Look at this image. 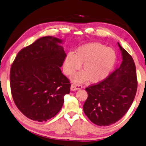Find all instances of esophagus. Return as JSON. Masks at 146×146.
I'll use <instances>...</instances> for the list:
<instances>
[{"label": "esophagus", "mask_w": 146, "mask_h": 146, "mask_svg": "<svg viewBox=\"0 0 146 146\" xmlns=\"http://www.w3.org/2000/svg\"><path fill=\"white\" fill-rule=\"evenodd\" d=\"M82 86L80 84H72L71 86V91H76V90L81 89Z\"/></svg>", "instance_id": "esophagus-1"}]
</instances>
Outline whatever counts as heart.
Masks as SVG:
<instances>
[{"instance_id":"obj_1","label":"heart","mask_w":146,"mask_h":146,"mask_svg":"<svg viewBox=\"0 0 146 146\" xmlns=\"http://www.w3.org/2000/svg\"><path fill=\"white\" fill-rule=\"evenodd\" d=\"M115 54L112 48L105 47L99 43H89L80 46L75 54L68 53L64 61V72L71 75L80 68L82 71L72 77L75 82H82L88 79L98 83L107 77L115 62Z\"/></svg>"}]
</instances>
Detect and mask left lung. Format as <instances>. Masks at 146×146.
I'll return each mask as SVG.
<instances>
[{"label":"left lung","instance_id":"obj_1","mask_svg":"<svg viewBox=\"0 0 146 146\" xmlns=\"http://www.w3.org/2000/svg\"><path fill=\"white\" fill-rule=\"evenodd\" d=\"M122 56L120 66L98 84L86 88L88 98L83 110L99 126L114 124L131 107L137 90L136 66L133 58L117 43Z\"/></svg>","mask_w":146,"mask_h":146}]
</instances>
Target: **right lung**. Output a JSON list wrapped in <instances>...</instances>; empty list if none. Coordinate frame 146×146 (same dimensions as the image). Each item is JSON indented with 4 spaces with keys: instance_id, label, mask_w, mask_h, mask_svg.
Wrapping results in <instances>:
<instances>
[{
    "instance_id": "right-lung-1",
    "label": "right lung",
    "mask_w": 146,
    "mask_h": 146,
    "mask_svg": "<svg viewBox=\"0 0 146 146\" xmlns=\"http://www.w3.org/2000/svg\"><path fill=\"white\" fill-rule=\"evenodd\" d=\"M63 40L52 36L38 39L18 53L10 70L12 98L28 118L40 122L61 110L70 92L68 78L60 68L66 54Z\"/></svg>"
}]
</instances>
